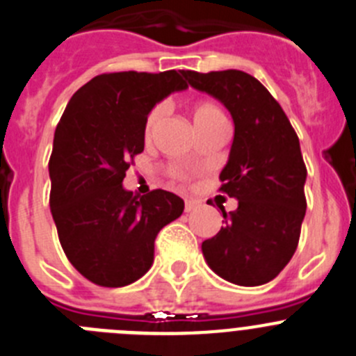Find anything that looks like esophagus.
Listing matches in <instances>:
<instances>
[{
	"label": "esophagus",
	"instance_id": "1",
	"mask_svg": "<svg viewBox=\"0 0 356 356\" xmlns=\"http://www.w3.org/2000/svg\"><path fill=\"white\" fill-rule=\"evenodd\" d=\"M195 208H197V201L194 200H185V211H194Z\"/></svg>",
	"mask_w": 356,
	"mask_h": 356
}]
</instances>
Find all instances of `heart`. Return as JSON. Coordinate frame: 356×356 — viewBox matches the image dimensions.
<instances>
[{
	"label": "heart",
	"mask_w": 356,
	"mask_h": 356,
	"mask_svg": "<svg viewBox=\"0 0 356 356\" xmlns=\"http://www.w3.org/2000/svg\"><path fill=\"white\" fill-rule=\"evenodd\" d=\"M164 114H165L164 104H159V106H155L152 111H149L148 118H146V122H145V138L146 139H152L153 132H155L156 125H159V122H161ZM222 120H226V116H224V113L220 111V107L215 106L213 102L195 104L194 111H192V122H194V127L197 132L203 129H207V127L213 125V123L222 122ZM171 175L175 176V178H180V180H184L185 178V175L180 171V169H172Z\"/></svg>",
	"instance_id": "heart-1"
}]
</instances>
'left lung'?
Instances as JSON below:
<instances>
[{
  "mask_svg": "<svg viewBox=\"0 0 356 356\" xmlns=\"http://www.w3.org/2000/svg\"><path fill=\"white\" fill-rule=\"evenodd\" d=\"M192 88L226 106L234 123L224 194L238 200L226 224L201 249L218 277L238 286L275 279L295 254L305 217L307 168L288 116L256 77L242 70H184Z\"/></svg>",
  "mask_w": 356,
  "mask_h": 356,
  "instance_id": "obj_1",
  "label": "left lung"
}]
</instances>
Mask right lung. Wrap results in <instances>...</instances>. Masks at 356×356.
I'll use <instances>...</instances> for the list:
<instances>
[{"mask_svg":"<svg viewBox=\"0 0 356 356\" xmlns=\"http://www.w3.org/2000/svg\"><path fill=\"white\" fill-rule=\"evenodd\" d=\"M184 70L100 74L72 95L49 159L51 213L74 268L104 288L141 279L155 238L184 211L162 188L134 195L123 178L145 149V122L155 104L188 86Z\"/></svg>","mask_w":356,"mask_h":356,"instance_id":"right-lung-1","label":"right lung"}]
</instances>
